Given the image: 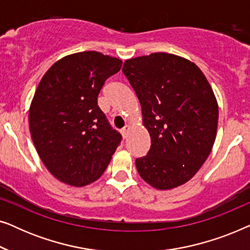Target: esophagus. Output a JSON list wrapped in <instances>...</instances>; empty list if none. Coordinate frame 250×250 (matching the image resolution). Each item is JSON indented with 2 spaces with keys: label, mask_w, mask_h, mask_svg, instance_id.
<instances>
[{
  "label": "esophagus",
  "mask_w": 250,
  "mask_h": 250,
  "mask_svg": "<svg viewBox=\"0 0 250 250\" xmlns=\"http://www.w3.org/2000/svg\"><path fill=\"white\" fill-rule=\"evenodd\" d=\"M129 129H131V126H129V125H126L125 127L122 129V134H123V136H124V138H127V134H128Z\"/></svg>",
  "instance_id": "esophagus-1"
}]
</instances>
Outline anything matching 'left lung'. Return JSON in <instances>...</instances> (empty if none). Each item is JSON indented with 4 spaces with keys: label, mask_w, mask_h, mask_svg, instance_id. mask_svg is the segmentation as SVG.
Returning <instances> with one entry per match:
<instances>
[{
    "label": "left lung",
    "mask_w": 250,
    "mask_h": 250,
    "mask_svg": "<svg viewBox=\"0 0 250 250\" xmlns=\"http://www.w3.org/2000/svg\"><path fill=\"white\" fill-rule=\"evenodd\" d=\"M123 73L135 91L151 146L135 160L146 183L169 190L192 179L213 149L218 104L200 68L158 52L128 59Z\"/></svg>",
    "instance_id": "obj_1"
}]
</instances>
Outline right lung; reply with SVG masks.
I'll use <instances>...</instances> for the list:
<instances>
[{"mask_svg":"<svg viewBox=\"0 0 250 250\" xmlns=\"http://www.w3.org/2000/svg\"><path fill=\"white\" fill-rule=\"evenodd\" d=\"M123 61L95 51L61 58L44 74L29 108L32 140L47 170L71 187L97 181L122 140L98 105Z\"/></svg>","mask_w":250,"mask_h":250,"instance_id":"obj_1","label":"right lung"}]
</instances>
